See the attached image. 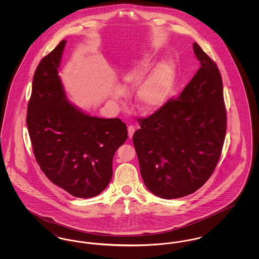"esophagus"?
<instances>
[{
	"label": "esophagus",
	"mask_w": 259,
	"mask_h": 259,
	"mask_svg": "<svg viewBox=\"0 0 259 259\" xmlns=\"http://www.w3.org/2000/svg\"><path fill=\"white\" fill-rule=\"evenodd\" d=\"M135 131V126H133V125H129V126H128V136H129L130 139H132V137L134 135Z\"/></svg>",
	"instance_id": "esophagus-1"
}]
</instances>
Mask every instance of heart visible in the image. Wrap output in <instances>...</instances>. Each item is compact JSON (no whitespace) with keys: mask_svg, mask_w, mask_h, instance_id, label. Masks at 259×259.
Listing matches in <instances>:
<instances>
[{"mask_svg":"<svg viewBox=\"0 0 259 259\" xmlns=\"http://www.w3.org/2000/svg\"><path fill=\"white\" fill-rule=\"evenodd\" d=\"M152 64L153 58L150 55H143L121 74L125 87H134L140 83L136 91L135 100L138 109L143 112H152L163 107L172 93L177 78L175 66L172 63L163 62L156 65L142 81ZM123 95L121 87L113 89V98H121Z\"/></svg>","mask_w":259,"mask_h":259,"instance_id":"b5f03b06","label":"heart"}]
</instances>
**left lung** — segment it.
<instances>
[{
	"label": "left lung",
	"instance_id": "obj_1",
	"mask_svg": "<svg viewBox=\"0 0 259 259\" xmlns=\"http://www.w3.org/2000/svg\"><path fill=\"white\" fill-rule=\"evenodd\" d=\"M201 67L177 99L146 118L133 136L148 190L164 199L189 195L208 181L222 154L226 110L222 74L194 42Z\"/></svg>",
	"mask_w": 259,
	"mask_h": 259
}]
</instances>
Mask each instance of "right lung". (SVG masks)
<instances>
[{
	"instance_id": "obj_1",
	"label": "right lung",
	"mask_w": 259,
	"mask_h": 259,
	"mask_svg": "<svg viewBox=\"0 0 259 259\" xmlns=\"http://www.w3.org/2000/svg\"><path fill=\"white\" fill-rule=\"evenodd\" d=\"M65 45L63 39L37 65L26 122L36 160L50 182L74 197H94L111 182L127 126L119 118L90 116L68 101L58 75Z\"/></svg>"
}]
</instances>
